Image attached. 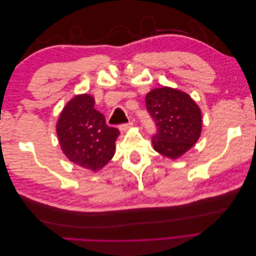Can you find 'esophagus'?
<instances>
[{"label": "esophagus", "mask_w": 256, "mask_h": 256, "mask_svg": "<svg viewBox=\"0 0 256 256\" xmlns=\"http://www.w3.org/2000/svg\"><path fill=\"white\" fill-rule=\"evenodd\" d=\"M132 125H134V120H129L128 122L122 124V125H120V130H127L128 128H130Z\"/></svg>", "instance_id": "esophagus-1"}]
</instances>
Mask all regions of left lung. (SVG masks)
<instances>
[{"mask_svg": "<svg viewBox=\"0 0 256 256\" xmlns=\"http://www.w3.org/2000/svg\"><path fill=\"white\" fill-rule=\"evenodd\" d=\"M145 102L157 128L152 138L154 150L176 159L196 143L202 115L189 95L170 88H154L146 95Z\"/></svg>", "mask_w": 256, "mask_h": 256, "instance_id": "8db88e82", "label": "left lung"}]
</instances>
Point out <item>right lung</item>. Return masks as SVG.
Listing matches in <instances>:
<instances>
[{
    "label": "right lung",
    "mask_w": 256,
    "mask_h": 256,
    "mask_svg": "<svg viewBox=\"0 0 256 256\" xmlns=\"http://www.w3.org/2000/svg\"><path fill=\"white\" fill-rule=\"evenodd\" d=\"M90 95L72 99L60 115L56 132L66 157L82 168L98 171L114 156L120 130L106 125L102 113L94 109Z\"/></svg>",
    "instance_id": "add662e5"
}]
</instances>
